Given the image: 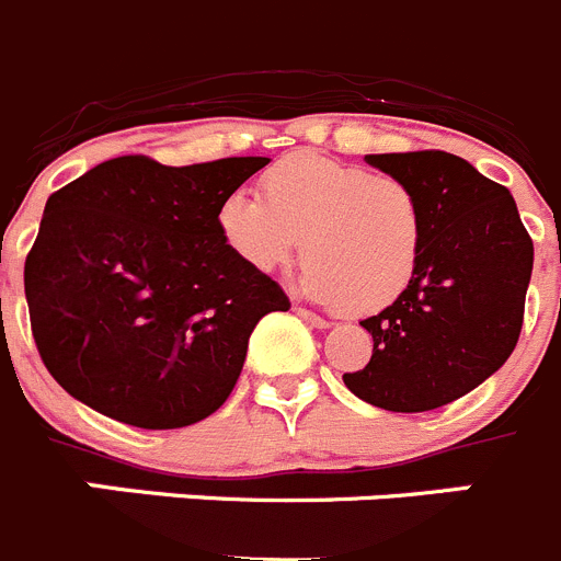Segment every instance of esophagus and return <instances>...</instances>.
Masks as SVG:
<instances>
[{
	"instance_id": "esophagus-1",
	"label": "esophagus",
	"mask_w": 561,
	"mask_h": 561,
	"mask_svg": "<svg viewBox=\"0 0 561 561\" xmlns=\"http://www.w3.org/2000/svg\"><path fill=\"white\" fill-rule=\"evenodd\" d=\"M295 314L302 317V320H306L308 325H314V328H331V320H325V317L314 314V311H311V308H306V306H295Z\"/></svg>"
}]
</instances>
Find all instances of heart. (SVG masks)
I'll list each match as a JSON object with an SVG mask.
<instances>
[{
  "mask_svg": "<svg viewBox=\"0 0 561 561\" xmlns=\"http://www.w3.org/2000/svg\"><path fill=\"white\" fill-rule=\"evenodd\" d=\"M261 192L219 205V230L250 270H280L302 239L306 295L351 314L392 306L417 275L425 210L405 180L302 152L277 161Z\"/></svg>",
  "mask_w": 561,
  "mask_h": 561,
  "instance_id": "1",
  "label": "heart"
}]
</instances>
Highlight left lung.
I'll use <instances>...</instances> for the list:
<instances>
[{
    "mask_svg": "<svg viewBox=\"0 0 561 561\" xmlns=\"http://www.w3.org/2000/svg\"><path fill=\"white\" fill-rule=\"evenodd\" d=\"M405 180L425 210L420 266L409 289L362 320L373 358L344 387L387 411L454 403L503 367L523 328L534 244L515 197L442 150L367 156Z\"/></svg>",
    "mask_w": 561,
    "mask_h": 561,
    "instance_id": "1",
    "label": "left lung"
}]
</instances>
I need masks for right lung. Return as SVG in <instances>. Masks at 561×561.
<instances>
[{"label": "right lung", "instance_id": "right-lung-1", "mask_svg": "<svg viewBox=\"0 0 561 561\" xmlns=\"http://www.w3.org/2000/svg\"><path fill=\"white\" fill-rule=\"evenodd\" d=\"M266 163L122 156L46 199L24 295L35 347L71 398L150 431L228 400L253 328L291 306L219 230V205Z\"/></svg>", "mask_w": 561, "mask_h": 561}]
</instances>
